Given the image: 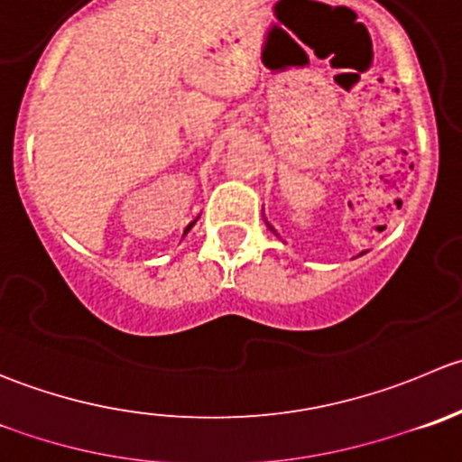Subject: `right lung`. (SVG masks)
Returning <instances> with one entry per match:
<instances>
[{"instance_id":"obj_1","label":"right lung","mask_w":462,"mask_h":462,"mask_svg":"<svg viewBox=\"0 0 462 462\" xmlns=\"http://www.w3.org/2000/svg\"><path fill=\"white\" fill-rule=\"evenodd\" d=\"M191 226H194V223H191ZM191 226H189V227H191ZM189 227H187V230H189ZM187 230H185V232H187Z\"/></svg>"}]
</instances>
